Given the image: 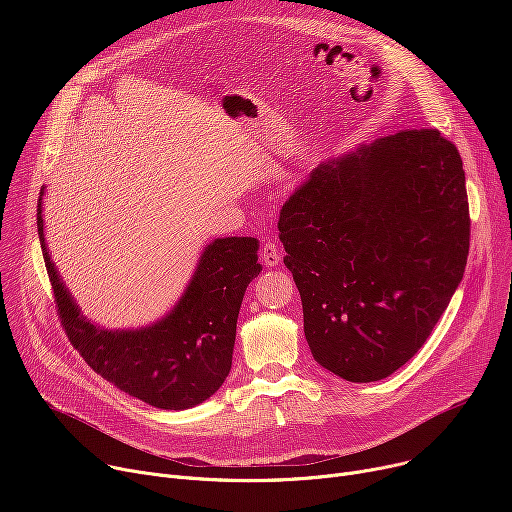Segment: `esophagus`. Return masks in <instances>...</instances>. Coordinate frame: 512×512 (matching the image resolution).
<instances>
[{
  "mask_svg": "<svg viewBox=\"0 0 512 512\" xmlns=\"http://www.w3.org/2000/svg\"><path fill=\"white\" fill-rule=\"evenodd\" d=\"M261 261L265 267H277L281 261V249L275 243L267 241L261 249Z\"/></svg>",
  "mask_w": 512,
  "mask_h": 512,
  "instance_id": "1",
  "label": "esophagus"
}]
</instances>
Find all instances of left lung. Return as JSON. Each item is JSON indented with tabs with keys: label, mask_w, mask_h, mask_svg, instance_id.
I'll return each mask as SVG.
<instances>
[{
	"label": "left lung",
	"mask_w": 512,
	"mask_h": 512,
	"mask_svg": "<svg viewBox=\"0 0 512 512\" xmlns=\"http://www.w3.org/2000/svg\"><path fill=\"white\" fill-rule=\"evenodd\" d=\"M277 229L316 362L381 381L423 346L464 277L462 158L437 129L360 143L314 168Z\"/></svg>",
	"instance_id": "obj_1"
}]
</instances>
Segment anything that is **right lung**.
I'll return each mask as SVG.
<instances>
[{
	"label": "right lung",
	"instance_id": "1",
	"mask_svg": "<svg viewBox=\"0 0 512 512\" xmlns=\"http://www.w3.org/2000/svg\"><path fill=\"white\" fill-rule=\"evenodd\" d=\"M42 196L38 235L68 340L89 367L119 391L158 409H190L229 377L237 318L247 285L261 273L259 241L227 237L208 243L178 304L137 330H109L81 314L56 271L44 239Z\"/></svg>",
	"mask_w": 512,
	"mask_h": 512
}]
</instances>
